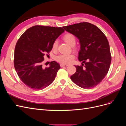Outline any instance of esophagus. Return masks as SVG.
<instances>
[{
	"instance_id": "obj_1",
	"label": "esophagus",
	"mask_w": 126,
	"mask_h": 126,
	"mask_svg": "<svg viewBox=\"0 0 126 126\" xmlns=\"http://www.w3.org/2000/svg\"><path fill=\"white\" fill-rule=\"evenodd\" d=\"M68 64H63V63H60V66L63 67L64 66H68Z\"/></svg>"
}]
</instances>
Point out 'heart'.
<instances>
[{
    "label": "heart",
    "instance_id": "b5f03b06",
    "mask_svg": "<svg viewBox=\"0 0 126 126\" xmlns=\"http://www.w3.org/2000/svg\"><path fill=\"white\" fill-rule=\"evenodd\" d=\"M63 40L67 44L72 46L74 50H77L75 45L76 43V38L74 35L71 33H67L63 37ZM58 42L57 40H55L52 45V50L56 51L58 47ZM75 58V55L72 54H60L56 57V60L62 63L69 64L71 63Z\"/></svg>",
    "mask_w": 126,
    "mask_h": 126
}]
</instances>
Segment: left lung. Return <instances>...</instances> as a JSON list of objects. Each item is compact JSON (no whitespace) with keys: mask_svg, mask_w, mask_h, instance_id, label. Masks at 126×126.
<instances>
[{"mask_svg":"<svg viewBox=\"0 0 126 126\" xmlns=\"http://www.w3.org/2000/svg\"><path fill=\"white\" fill-rule=\"evenodd\" d=\"M63 28L77 37L80 44L78 59L83 63L75 66L76 72L70 76L71 80L82 88L95 87L107 74L111 63L107 38L99 28L89 22H80Z\"/></svg>","mask_w":126,"mask_h":126,"instance_id":"1","label":"left lung"}]
</instances>
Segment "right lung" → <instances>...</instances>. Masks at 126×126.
<instances>
[{"label": "right lung", "mask_w": 126, "mask_h": 126, "mask_svg": "<svg viewBox=\"0 0 126 126\" xmlns=\"http://www.w3.org/2000/svg\"><path fill=\"white\" fill-rule=\"evenodd\" d=\"M64 32L62 27L36 25L28 29L18 40L14 67L21 80L30 88L43 89L54 81L60 64L53 61L44 68V56L51 50L54 41Z\"/></svg>", "instance_id": "1"}]
</instances>
